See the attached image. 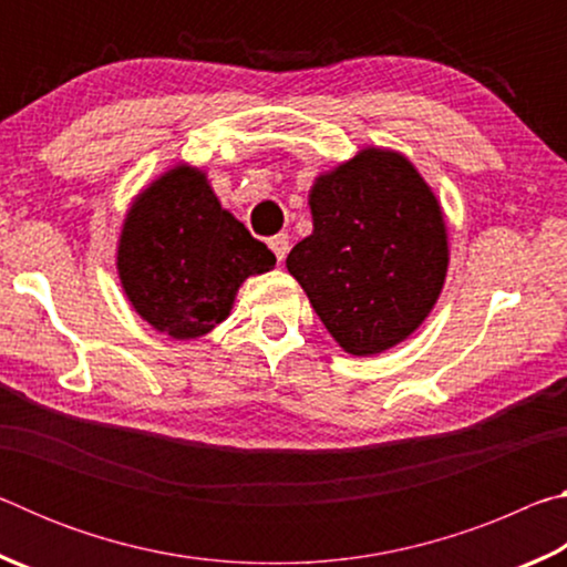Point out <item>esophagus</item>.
Masks as SVG:
<instances>
[{
  "instance_id": "1",
  "label": "esophagus",
  "mask_w": 567,
  "mask_h": 567,
  "mask_svg": "<svg viewBox=\"0 0 567 567\" xmlns=\"http://www.w3.org/2000/svg\"><path fill=\"white\" fill-rule=\"evenodd\" d=\"M270 249L275 252V257H277V262H282L285 257H287V252H290V237L287 235H275V237H270Z\"/></svg>"
}]
</instances>
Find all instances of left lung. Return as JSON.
I'll return each mask as SVG.
<instances>
[{
	"label": "left lung",
	"mask_w": 567,
	"mask_h": 567,
	"mask_svg": "<svg viewBox=\"0 0 567 567\" xmlns=\"http://www.w3.org/2000/svg\"><path fill=\"white\" fill-rule=\"evenodd\" d=\"M312 235L290 272L344 352L370 358L405 342L443 292L450 239L433 187L398 150L362 147L310 187Z\"/></svg>",
	"instance_id": "left-lung-1"
}]
</instances>
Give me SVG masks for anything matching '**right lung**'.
Here are the masks:
<instances>
[{"mask_svg": "<svg viewBox=\"0 0 567 567\" xmlns=\"http://www.w3.org/2000/svg\"><path fill=\"white\" fill-rule=\"evenodd\" d=\"M275 255L219 205L207 172L177 162L132 197L117 239V275L142 320L172 340H197L233 312L247 277Z\"/></svg>", "mask_w": 567, "mask_h": 567, "instance_id": "add662e5", "label": "right lung"}]
</instances>
